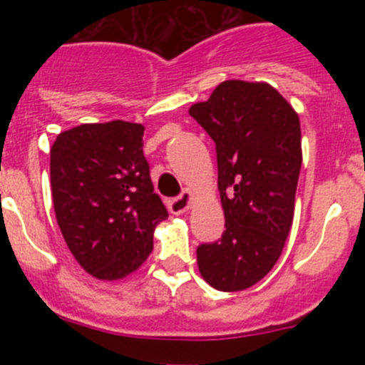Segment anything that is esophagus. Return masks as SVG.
Masks as SVG:
<instances>
[{
  "label": "esophagus",
  "mask_w": 365,
  "mask_h": 365,
  "mask_svg": "<svg viewBox=\"0 0 365 365\" xmlns=\"http://www.w3.org/2000/svg\"><path fill=\"white\" fill-rule=\"evenodd\" d=\"M190 201H192V192H190V190H185V192L180 193V195H177L175 199H170V201H168V208H170V212L175 215L185 214L190 208Z\"/></svg>",
  "instance_id": "34e87169"
}]
</instances>
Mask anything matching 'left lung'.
Wrapping results in <instances>:
<instances>
[{"label":"left lung","mask_w":365,"mask_h":365,"mask_svg":"<svg viewBox=\"0 0 365 365\" xmlns=\"http://www.w3.org/2000/svg\"><path fill=\"white\" fill-rule=\"evenodd\" d=\"M190 115L215 143L225 210L221 240L197 247L201 276L222 292L270 272L291 232L302 168L299 118L269 83L227 80Z\"/></svg>","instance_id":"8db88e82"}]
</instances>
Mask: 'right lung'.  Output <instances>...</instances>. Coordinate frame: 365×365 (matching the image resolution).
Listing matches in <instances>:
<instances>
[{"mask_svg": "<svg viewBox=\"0 0 365 365\" xmlns=\"http://www.w3.org/2000/svg\"><path fill=\"white\" fill-rule=\"evenodd\" d=\"M144 125L113 120L60 133L51 148L54 214L67 247L98 279H120L153 250L168 217L143 151Z\"/></svg>", "mask_w": 365, "mask_h": 365, "instance_id": "1", "label": "right lung"}]
</instances>
